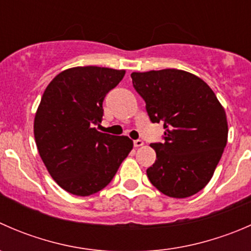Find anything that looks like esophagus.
<instances>
[{
  "label": "esophagus",
  "instance_id": "34e87169",
  "mask_svg": "<svg viewBox=\"0 0 251 251\" xmlns=\"http://www.w3.org/2000/svg\"><path fill=\"white\" fill-rule=\"evenodd\" d=\"M144 144V142L142 141V140H136V141H133V146L136 147V148H138V147H142Z\"/></svg>",
  "mask_w": 251,
  "mask_h": 251
}]
</instances>
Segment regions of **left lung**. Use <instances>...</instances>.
<instances>
[{
	"mask_svg": "<svg viewBox=\"0 0 251 251\" xmlns=\"http://www.w3.org/2000/svg\"><path fill=\"white\" fill-rule=\"evenodd\" d=\"M151 123H163L164 142L151 143L156 160L147 169L151 183L173 198L204 188L227 144L224 107L201 77L177 69L132 73Z\"/></svg>",
	"mask_w": 251,
	"mask_h": 251,
	"instance_id": "obj_1",
	"label": "left lung"
}]
</instances>
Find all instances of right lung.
I'll return each mask as SVG.
<instances>
[{"label": "right lung", "instance_id": "right-lung-1", "mask_svg": "<svg viewBox=\"0 0 251 251\" xmlns=\"http://www.w3.org/2000/svg\"><path fill=\"white\" fill-rule=\"evenodd\" d=\"M125 70L76 67L47 86L34 121L39 154L52 178L69 193L87 197L110 183L133 142L96 128L103 100Z\"/></svg>", "mask_w": 251, "mask_h": 251}]
</instances>
